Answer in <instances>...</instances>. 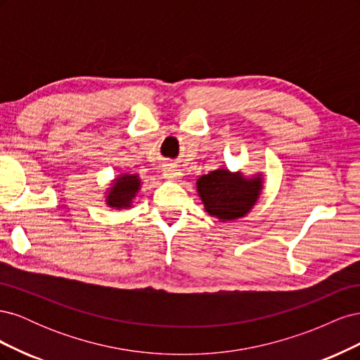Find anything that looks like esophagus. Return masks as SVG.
Segmentation results:
<instances>
[{
	"label": "esophagus",
	"instance_id": "1",
	"mask_svg": "<svg viewBox=\"0 0 360 360\" xmlns=\"http://www.w3.org/2000/svg\"><path fill=\"white\" fill-rule=\"evenodd\" d=\"M163 176L172 180H177L181 177V171L177 169L174 165H165V168H163Z\"/></svg>",
	"mask_w": 360,
	"mask_h": 360
}]
</instances>
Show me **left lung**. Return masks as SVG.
<instances>
[{
  "mask_svg": "<svg viewBox=\"0 0 360 360\" xmlns=\"http://www.w3.org/2000/svg\"><path fill=\"white\" fill-rule=\"evenodd\" d=\"M205 212L222 221L237 219L257 202L261 179H245L240 172L216 169L204 174L197 181Z\"/></svg>",
  "mask_w": 360,
  "mask_h": 360,
  "instance_id": "1",
  "label": "left lung"
}]
</instances>
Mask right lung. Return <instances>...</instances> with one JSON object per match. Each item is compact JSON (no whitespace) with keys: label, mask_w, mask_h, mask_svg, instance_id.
<instances>
[{"label":"right lung","mask_w":360,"mask_h":360,"mask_svg":"<svg viewBox=\"0 0 360 360\" xmlns=\"http://www.w3.org/2000/svg\"><path fill=\"white\" fill-rule=\"evenodd\" d=\"M139 179L138 176H129V174H124V176L118 177L115 180L114 188L108 193V204L111 207H117V209H123V207H127L130 204V200L135 197V193L139 189Z\"/></svg>","instance_id":"1"}]
</instances>
